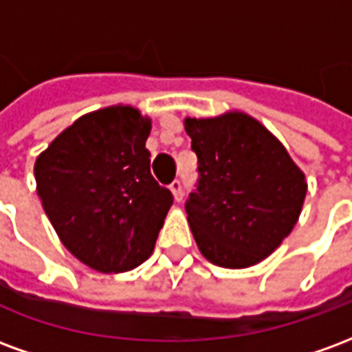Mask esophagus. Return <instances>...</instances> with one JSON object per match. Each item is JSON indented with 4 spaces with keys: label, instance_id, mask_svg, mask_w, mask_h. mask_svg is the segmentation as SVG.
<instances>
[{
    "label": "esophagus",
    "instance_id": "1",
    "mask_svg": "<svg viewBox=\"0 0 352 352\" xmlns=\"http://www.w3.org/2000/svg\"><path fill=\"white\" fill-rule=\"evenodd\" d=\"M169 190L173 192V196H175L177 201H181V199H183V183H181L179 179H175L173 183L169 184Z\"/></svg>",
    "mask_w": 352,
    "mask_h": 352
}]
</instances>
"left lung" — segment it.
<instances>
[{
	"label": "left lung",
	"mask_w": 352,
	"mask_h": 352,
	"mask_svg": "<svg viewBox=\"0 0 352 352\" xmlns=\"http://www.w3.org/2000/svg\"><path fill=\"white\" fill-rule=\"evenodd\" d=\"M184 130L198 156V188L184 209L199 252L221 267L258 264L298 222L303 171L279 139L239 111L186 118Z\"/></svg>",
	"instance_id": "left-lung-1"
}]
</instances>
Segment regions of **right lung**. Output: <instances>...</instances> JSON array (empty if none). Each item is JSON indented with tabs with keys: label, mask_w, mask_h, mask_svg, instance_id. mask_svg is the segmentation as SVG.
Returning <instances> with one entry per match:
<instances>
[{
	"label": "right lung",
	"mask_w": 352,
	"mask_h": 352,
	"mask_svg": "<svg viewBox=\"0 0 352 352\" xmlns=\"http://www.w3.org/2000/svg\"><path fill=\"white\" fill-rule=\"evenodd\" d=\"M148 133L151 118L113 105L80 116L35 160L50 224L65 249L96 272L143 264L173 204L151 175Z\"/></svg>",
	"instance_id": "add662e5"
}]
</instances>
